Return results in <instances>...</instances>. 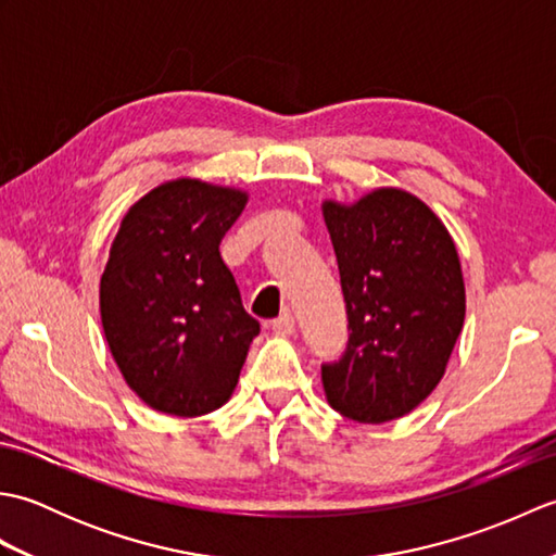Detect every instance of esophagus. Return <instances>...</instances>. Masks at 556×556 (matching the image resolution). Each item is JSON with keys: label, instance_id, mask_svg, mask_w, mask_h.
I'll use <instances>...</instances> for the list:
<instances>
[{"label": "esophagus", "instance_id": "esophagus-1", "mask_svg": "<svg viewBox=\"0 0 556 556\" xmlns=\"http://www.w3.org/2000/svg\"><path fill=\"white\" fill-rule=\"evenodd\" d=\"M271 329L279 334H293L296 332V320H293V315L287 311V313H281L277 320H271Z\"/></svg>", "mask_w": 556, "mask_h": 556}]
</instances>
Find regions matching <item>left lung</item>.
<instances>
[{"instance_id":"1","label":"left lung","mask_w":556,"mask_h":556,"mask_svg":"<svg viewBox=\"0 0 556 556\" xmlns=\"http://www.w3.org/2000/svg\"><path fill=\"white\" fill-rule=\"evenodd\" d=\"M349 315L344 356L323 365L329 406L358 422L396 420L432 394L466 317L452 233L408 191L325 200Z\"/></svg>"}]
</instances>
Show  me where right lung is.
Wrapping results in <instances>:
<instances>
[{"mask_svg":"<svg viewBox=\"0 0 556 556\" xmlns=\"http://www.w3.org/2000/svg\"><path fill=\"white\" fill-rule=\"evenodd\" d=\"M248 193L200 179L160 184L128 207L100 279L116 368L150 408L195 418L229 401L260 332L219 243Z\"/></svg>","mask_w":556,"mask_h":556,"instance_id":"right-lung-1","label":"right lung"}]
</instances>
